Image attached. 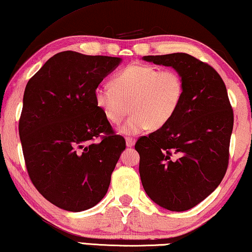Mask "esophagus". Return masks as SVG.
<instances>
[{
	"instance_id": "esophagus-1",
	"label": "esophagus",
	"mask_w": 252,
	"mask_h": 252,
	"mask_svg": "<svg viewBox=\"0 0 252 252\" xmlns=\"http://www.w3.org/2000/svg\"><path fill=\"white\" fill-rule=\"evenodd\" d=\"M126 141L127 147H132V146H134V144H136V139L131 138V137H126Z\"/></svg>"
}]
</instances>
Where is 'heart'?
Returning <instances> with one entry per match:
<instances>
[{"label":"heart","instance_id":"1","mask_svg":"<svg viewBox=\"0 0 252 252\" xmlns=\"http://www.w3.org/2000/svg\"><path fill=\"white\" fill-rule=\"evenodd\" d=\"M97 107L108 121L119 125L130 110L132 114L121 127L126 134L157 130L167 125L181 106L185 80L174 69L159 70L149 64H130L100 85L94 93Z\"/></svg>","mask_w":252,"mask_h":252}]
</instances>
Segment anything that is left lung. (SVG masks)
<instances>
[{
	"instance_id": "left-lung-1",
	"label": "left lung",
	"mask_w": 252,
	"mask_h": 252,
	"mask_svg": "<svg viewBox=\"0 0 252 252\" xmlns=\"http://www.w3.org/2000/svg\"><path fill=\"white\" fill-rule=\"evenodd\" d=\"M144 60L179 71L185 97L166 126L136 142L141 183L160 207L185 212L207 198L226 173L233 110L223 79L208 63L186 53Z\"/></svg>"
}]
</instances>
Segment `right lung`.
<instances>
[{"label":"right lung","instance_id":"add662e5","mask_svg":"<svg viewBox=\"0 0 252 252\" xmlns=\"http://www.w3.org/2000/svg\"><path fill=\"white\" fill-rule=\"evenodd\" d=\"M120 62L61 52L26 86L19 120L25 164L38 192L59 208L82 212L98 204L126 149L94 97Z\"/></svg>","mask_w":252,"mask_h":252}]
</instances>
